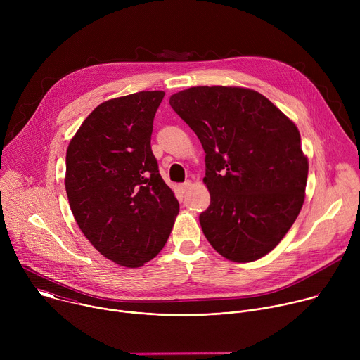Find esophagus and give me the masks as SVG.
<instances>
[{
  "instance_id": "esophagus-1",
  "label": "esophagus",
  "mask_w": 360,
  "mask_h": 360,
  "mask_svg": "<svg viewBox=\"0 0 360 360\" xmlns=\"http://www.w3.org/2000/svg\"><path fill=\"white\" fill-rule=\"evenodd\" d=\"M191 181H186V182H184V184H181V185H178V191H179V193H185L189 188H191Z\"/></svg>"
}]
</instances>
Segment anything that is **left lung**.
<instances>
[{"label":"left lung","instance_id":"8db88e82","mask_svg":"<svg viewBox=\"0 0 360 360\" xmlns=\"http://www.w3.org/2000/svg\"><path fill=\"white\" fill-rule=\"evenodd\" d=\"M205 150L210 208L199 222L232 262L269 253L304 200L307 158L296 125L262 94L240 86H192L169 98Z\"/></svg>","mask_w":360,"mask_h":360}]
</instances>
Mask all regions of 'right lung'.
Instances as JSON below:
<instances>
[{
	"label": "right lung",
	"mask_w": 360,
	"mask_h": 360,
	"mask_svg": "<svg viewBox=\"0 0 360 360\" xmlns=\"http://www.w3.org/2000/svg\"><path fill=\"white\" fill-rule=\"evenodd\" d=\"M164 91L99 104L67 149L65 189L72 215L107 259L139 268L167 243L179 203L150 149Z\"/></svg>",
	"instance_id": "obj_1"
}]
</instances>
